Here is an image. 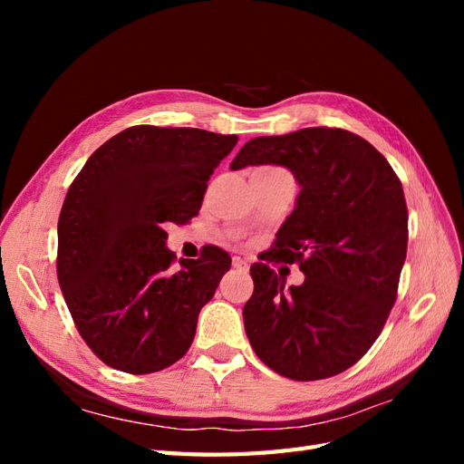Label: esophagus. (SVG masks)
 Masks as SVG:
<instances>
[{
  "instance_id": "esophagus-1",
  "label": "esophagus",
  "mask_w": 464,
  "mask_h": 464,
  "mask_svg": "<svg viewBox=\"0 0 464 464\" xmlns=\"http://www.w3.org/2000/svg\"><path fill=\"white\" fill-rule=\"evenodd\" d=\"M232 265H234V269H236V271H240V273H246V271L249 269L247 261H244L242 257H234V259H232Z\"/></svg>"
}]
</instances>
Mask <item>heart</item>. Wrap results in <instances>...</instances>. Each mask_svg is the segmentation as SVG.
Instances as JSON below:
<instances>
[{
  "mask_svg": "<svg viewBox=\"0 0 464 464\" xmlns=\"http://www.w3.org/2000/svg\"><path fill=\"white\" fill-rule=\"evenodd\" d=\"M261 170H278V168H261Z\"/></svg>",
  "mask_w": 464,
  "mask_h": 464,
  "instance_id": "heart-1",
  "label": "heart"
}]
</instances>
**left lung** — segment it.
<instances>
[{
	"label": "left lung",
	"mask_w": 464,
	"mask_h": 464,
	"mask_svg": "<svg viewBox=\"0 0 464 464\" xmlns=\"http://www.w3.org/2000/svg\"><path fill=\"white\" fill-rule=\"evenodd\" d=\"M256 164L288 168L302 189L265 263L249 269L246 334L280 375L333 377L368 353L397 300L409 244L401 179L366 139L339 128L256 137L230 168ZM273 260L298 262L306 280L286 287Z\"/></svg>",
	"instance_id": "8db88e82"
}]
</instances>
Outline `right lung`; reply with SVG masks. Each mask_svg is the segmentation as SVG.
Returning a JSON list of instances; mask_svg holds the SVG:
<instances>
[{
	"instance_id": "right-lung-1",
	"label": "right lung",
	"mask_w": 464,
	"mask_h": 464,
	"mask_svg": "<svg viewBox=\"0 0 464 464\" xmlns=\"http://www.w3.org/2000/svg\"><path fill=\"white\" fill-rule=\"evenodd\" d=\"M236 135L133 125L98 147L58 220V280L82 341L106 366L143 375L184 356L230 256L179 259L166 224L199 213L207 181Z\"/></svg>"
}]
</instances>
